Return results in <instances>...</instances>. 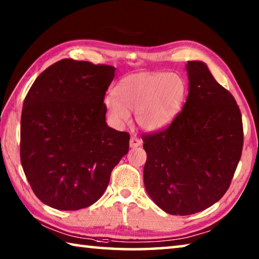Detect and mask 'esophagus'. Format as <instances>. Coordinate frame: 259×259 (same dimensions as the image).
Masks as SVG:
<instances>
[{"label": "esophagus", "mask_w": 259, "mask_h": 259, "mask_svg": "<svg viewBox=\"0 0 259 259\" xmlns=\"http://www.w3.org/2000/svg\"><path fill=\"white\" fill-rule=\"evenodd\" d=\"M140 145H142V139L136 137V136H133L130 138V147H138Z\"/></svg>", "instance_id": "34e87169"}]
</instances>
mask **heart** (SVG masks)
Here are the masks:
<instances>
[{"mask_svg": "<svg viewBox=\"0 0 259 259\" xmlns=\"http://www.w3.org/2000/svg\"><path fill=\"white\" fill-rule=\"evenodd\" d=\"M186 99V83L177 74L143 72L125 75L113 88V96L105 98V106L116 125L136 122L145 131L156 133L172 123Z\"/></svg>", "mask_w": 259, "mask_h": 259, "instance_id": "heart-1", "label": "heart"}]
</instances>
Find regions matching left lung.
<instances>
[{"label": "left lung", "mask_w": 259, "mask_h": 259, "mask_svg": "<svg viewBox=\"0 0 259 259\" xmlns=\"http://www.w3.org/2000/svg\"><path fill=\"white\" fill-rule=\"evenodd\" d=\"M188 96L168 128L143 136L145 188L157 207L186 216L229 190L243 146L240 108L202 61H187Z\"/></svg>", "instance_id": "left-lung-1"}]
</instances>
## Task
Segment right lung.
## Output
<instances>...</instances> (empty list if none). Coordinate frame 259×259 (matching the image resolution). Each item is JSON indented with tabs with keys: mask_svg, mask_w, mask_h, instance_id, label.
Returning a JSON list of instances; mask_svg holds the SVG:
<instances>
[{
	"mask_svg": "<svg viewBox=\"0 0 259 259\" xmlns=\"http://www.w3.org/2000/svg\"><path fill=\"white\" fill-rule=\"evenodd\" d=\"M115 67L61 59L24 100L20 161L35 195L58 210L94 204L129 151L128 133L106 123L105 94Z\"/></svg>",
	"mask_w": 259,
	"mask_h": 259,
	"instance_id": "right-lung-1",
	"label": "right lung"
}]
</instances>
